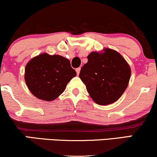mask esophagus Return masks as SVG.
Wrapping results in <instances>:
<instances>
[{
	"instance_id": "esophagus-1",
	"label": "esophagus",
	"mask_w": 157,
	"mask_h": 157,
	"mask_svg": "<svg viewBox=\"0 0 157 157\" xmlns=\"http://www.w3.org/2000/svg\"><path fill=\"white\" fill-rule=\"evenodd\" d=\"M80 68H77V69H76V71H77V75H79V74H80Z\"/></svg>"
}]
</instances>
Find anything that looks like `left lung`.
Returning a JSON list of instances; mask_svg holds the SVG:
<instances>
[{
	"instance_id": "obj_1",
	"label": "left lung",
	"mask_w": 157,
	"mask_h": 157,
	"mask_svg": "<svg viewBox=\"0 0 157 157\" xmlns=\"http://www.w3.org/2000/svg\"><path fill=\"white\" fill-rule=\"evenodd\" d=\"M81 69L79 77L86 85L90 97L99 105L116 101L125 91L131 77V69L117 51L109 48L92 52Z\"/></svg>"
}]
</instances>
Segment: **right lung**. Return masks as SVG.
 Wrapping results in <instances>:
<instances>
[{
	"mask_svg": "<svg viewBox=\"0 0 157 157\" xmlns=\"http://www.w3.org/2000/svg\"><path fill=\"white\" fill-rule=\"evenodd\" d=\"M76 75L67 58L46 52L32 58L25 68L28 89L36 97L44 101H52L59 97Z\"/></svg>",
	"mask_w": 157,
	"mask_h": 157,
	"instance_id": "1",
	"label": "right lung"
}]
</instances>
